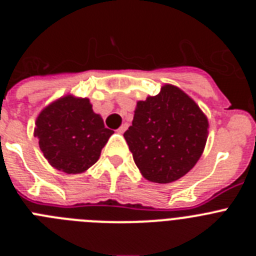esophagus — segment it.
<instances>
[{"mask_svg": "<svg viewBox=\"0 0 256 256\" xmlns=\"http://www.w3.org/2000/svg\"><path fill=\"white\" fill-rule=\"evenodd\" d=\"M126 128H128V124H126V123H124L123 126H122L120 128H119V130H118V132H119V133H124V132H126Z\"/></svg>", "mask_w": 256, "mask_h": 256, "instance_id": "1", "label": "esophagus"}]
</instances>
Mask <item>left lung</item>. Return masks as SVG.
I'll return each mask as SVG.
<instances>
[{
	"instance_id": "8db88e82",
	"label": "left lung",
	"mask_w": 256,
	"mask_h": 256,
	"mask_svg": "<svg viewBox=\"0 0 256 256\" xmlns=\"http://www.w3.org/2000/svg\"><path fill=\"white\" fill-rule=\"evenodd\" d=\"M209 122L180 88L164 84L138 101L124 133L137 168L150 182L170 183L188 173L205 148Z\"/></svg>"
}]
</instances>
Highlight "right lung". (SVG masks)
<instances>
[{
  "label": "right lung",
  "instance_id": "1",
  "mask_svg": "<svg viewBox=\"0 0 256 256\" xmlns=\"http://www.w3.org/2000/svg\"><path fill=\"white\" fill-rule=\"evenodd\" d=\"M114 130L92 110L88 98L66 94L40 112L34 137L47 162L58 170L78 174L98 160Z\"/></svg>",
  "mask_w": 256,
  "mask_h": 256
}]
</instances>
